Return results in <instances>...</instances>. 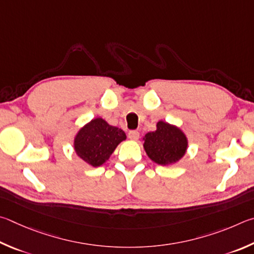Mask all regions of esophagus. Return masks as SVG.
<instances>
[{
	"instance_id": "esophagus-1",
	"label": "esophagus",
	"mask_w": 254,
	"mask_h": 254,
	"mask_svg": "<svg viewBox=\"0 0 254 254\" xmlns=\"http://www.w3.org/2000/svg\"><path fill=\"white\" fill-rule=\"evenodd\" d=\"M128 138L130 140H137L139 138V132L137 130H131L128 132Z\"/></svg>"
}]
</instances>
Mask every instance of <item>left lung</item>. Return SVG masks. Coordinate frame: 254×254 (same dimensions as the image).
<instances>
[{
  "mask_svg": "<svg viewBox=\"0 0 254 254\" xmlns=\"http://www.w3.org/2000/svg\"><path fill=\"white\" fill-rule=\"evenodd\" d=\"M144 149L149 159L158 165L168 166L180 162L188 152L189 139L175 125L159 120L156 130L144 136Z\"/></svg>",
  "mask_w": 254,
  "mask_h": 254,
  "instance_id": "left-lung-1",
  "label": "left lung"
}]
</instances>
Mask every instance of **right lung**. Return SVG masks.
<instances>
[{
    "label": "right lung",
    "mask_w": 254,
    "mask_h": 254,
    "mask_svg": "<svg viewBox=\"0 0 254 254\" xmlns=\"http://www.w3.org/2000/svg\"><path fill=\"white\" fill-rule=\"evenodd\" d=\"M126 134L100 117L93 118L77 131L73 149L77 156L92 167H99L110 158Z\"/></svg>",
    "instance_id": "add662e5"
}]
</instances>
